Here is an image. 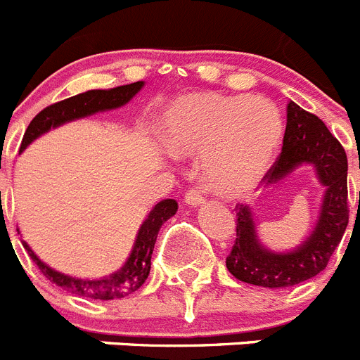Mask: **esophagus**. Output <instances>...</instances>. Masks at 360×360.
I'll list each match as a JSON object with an SVG mask.
<instances>
[{"label": "esophagus", "mask_w": 360, "mask_h": 360, "mask_svg": "<svg viewBox=\"0 0 360 360\" xmlns=\"http://www.w3.org/2000/svg\"><path fill=\"white\" fill-rule=\"evenodd\" d=\"M205 202V196H204V189L202 187H189L186 193V204L195 207V205H200Z\"/></svg>", "instance_id": "1"}]
</instances>
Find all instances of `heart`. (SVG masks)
<instances>
[{
    "label": "heart",
    "instance_id": "heart-1",
    "mask_svg": "<svg viewBox=\"0 0 360 360\" xmlns=\"http://www.w3.org/2000/svg\"><path fill=\"white\" fill-rule=\"evenodd\" d=\"M278 110L248 96L198 94L182 100L165 120V142L178 156L202 155L207 182L222 195L257 184L281 142Z\"/></svg>",
    "mask_w": 360,
    "mask_h": 360
}]
</instances>
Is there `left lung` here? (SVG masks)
Masks as SVG:
<instances>
[{"label": "left lung", "instance_id": "8db88e82", "mask_svg": "<svg viewBox=\"0 0 360 360\" xmlns=\"http://www.w3.org/2000/svg\"><path fill=\"white\" fill-rule=\"evenodd\" d=\"M300 164H315L328 187L317 227L299 250L273 253L257 240L248 205H236V238L226 266L235 278L264 288H288L313 278L326 269L349 220L348 158L340 142L321 118L290 101L281 155L268 169L264 182L273 184ZM360 204V202H359Z\"/></svg>", "mask_w": 360, "mask_h": 360}]
</instances>
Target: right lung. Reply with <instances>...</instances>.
Returning <instances> with one entry per match:
<instances>
[{
	"label": "right lung",
	"instance_id": "1",
	"mask_svg": "<svg viewBox=\"0 0 360 360\" xmlns=\"http://www.w3.org/2000/svg\"><path fill=\"white\" fill-rule=\"evenodd\" d=\"M142 85L143 82H134V84L120 85V87L109 89V91H87L45 107L34 116L32 122L27 127L23 140H21L20 150L25 149L39 134L47 133L51 127H58V125L70 122V120L94 115L98 110L116 109V107L124 105L142 89ZM176 210L178 204L173 198H167V200H162L160 204H156L155 210L150 211L149 217L146 218V222L140 227L133 253H131L124 268L116 271L115 275L100 278V281H82V278H72V276L54 271L34 255V251L27 245V242H23V248L27 250L30 259L34 260V264L38 266L39 271L47 276L52 284L60 285L69 293L96 300L124 299L129 293H134L136 290H140V285L147 281L150 271V255L155 250L160 227L165 220H169L176 213Z\"/></svg>",
	"mask_w": 360,
	"mask_h": 360
}]
</instances>
